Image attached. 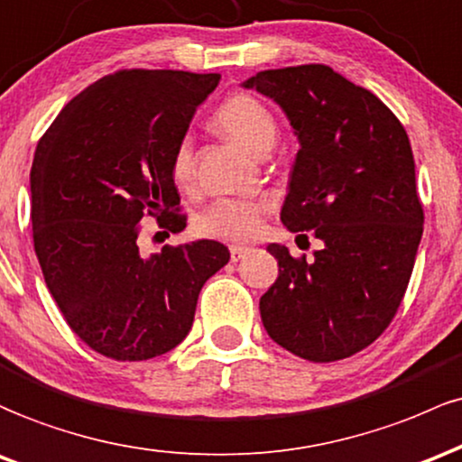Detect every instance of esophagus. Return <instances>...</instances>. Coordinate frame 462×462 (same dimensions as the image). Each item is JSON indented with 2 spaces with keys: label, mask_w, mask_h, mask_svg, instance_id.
Masks as SVG:
<instances>
[{
  "label": "esophagus",
  "mask_w": 462,
  "mask_h": 462,
  "mask_svg": "<svg viewBox=\"0 0 462 462\" xmlns=\"http://www.w3.org/2000/svg\"><path fill=\"white\" fill-rule=\"evenodd\" d=\"M229 253H231V262H240L242 257H246L248 253H251V248L240 246V245H231L229 246Z\"/></svg>",
  "instance_id": "esophagus-1"
}]
</instances>
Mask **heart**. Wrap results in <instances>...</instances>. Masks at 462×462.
I'll list each match as a JSON object with an SVG mask.
<instances>
[{
	"mask_svg": "<svg viewBox=\"0 0 462 462\" xmlns=\"http://www.w3.org/2000/svg\"><path fill=\"white\" fill-rule=\"evenodd\" d=\"M216 124L236 137L253 154H266L277 139V122L271 108L248 96L236 93L216 113ZM194 143L185 137L172 154V174L176 183L194 179ZM263 205L245 199H220L199 216V229L225 240H251L262 226Z\"/></svg>",
	"mask_w": 462,
	"mask_h": 462,
	"instance_id": "heart-1",
	"label": "heart"
}]
</instances>
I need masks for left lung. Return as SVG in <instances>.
<instances>
[{
  "mask_svg": "<svg viewBox=\"0 0 462 462\" xmlns=\"http://www.w3.org/2000/svg\"><path fill=\"white\" fill-rule=\"evenodd\" d=\"M242 87L277 102L299 139L283 226L323 242L312 262L268 245L279 277L259 299L263 329L303 360H343L388 328L411 282L423 233L411 142L380 97L328 65Z\"/></svg>",
  "mask_w": 462,
  "mask_h": 462,
  "instance_id": "1",
  "label": "left lung"
}]
</instances>
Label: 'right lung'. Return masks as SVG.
<instances>
[{
	"mask_svg": "<svg viewBox=\"0 0 462 462\" xmlns=\"http://www.w3.org/2000/svg\"><path fill=\"white\" fill-rule=\"evenodd\" d=\"M220 74L124 69L78 93L30 170L32 236L67 325L97 354L150 360L183 343L229 248L196 240L142 255L143 216L185 229L172 154Z\"/></svg>",
	"mask_w": 462,
	"mask_h": 462,
	"instance_id": "1",
	"label": "right lung"
}]
</instances>
